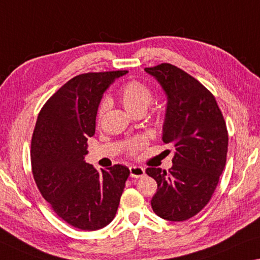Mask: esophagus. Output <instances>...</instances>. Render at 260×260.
I'll return each mask as SVG.
<instances>
[{"label":"esophagus","instance_id":"esophagus-1","mask_svg":"<svg viewBox=\"0 0 260 260\" xmlns=\"http://www.w3.org/2000/svg\"><path fill=\"white\" fill-rule=\"evenodd\" d=\"M130 177L131 178H142L145 174V169L142 166H130Z\"/></svg>","mask_w":260,"mask_h":260}]
</instances>
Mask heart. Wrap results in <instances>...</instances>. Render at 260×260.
Segmentation results:
<instances>
[{
	"label": "heart",
	"mask_w": 260,
	"mask_h": 260,
	"mask_svg": "<svg viewBox=\"0 0 260 260\" xmlns=\"http://www.w3.org/2000/svg\"><path fill=\"white\" fill-rule=\"evenodd\" d=\"M152 90L145 83L141 81H130L125 83L119 90V100H121L124 109L130 115L137 113H145L147 107L152 102ZM109 107V100L105 98L100 103L98 110V117L101 118ZM146 145V141L143 137H137L127 144L126 150L130 154H135L138 150Z\"/></svg>",
	"instance_id": "b5f03b06"
}]
</instances>
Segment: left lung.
<instances>
[{
  "instance_id": "left-lung-1",
  "label": "left lung",
  "mask_w": 260,
  "mask_h": 260,
  "mask_svg": "<svg viewBox=\"0 0 260 260\" xmlns=\"http://www.w3.org/2000/svg\"><path fill=\"white\" fill-rule=\"evenodd\" d=\"M167 98L162 142L174 146L169 172L149 167L158 189L151 206L167 221H186L201 211L224 170L228 131L213 94L197 79L171 63L145 69Z\"/></svg>"
}]
</instances>
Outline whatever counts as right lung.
<instances>
[{
  "mask_svg": "<svg viewBox=\"0 0 260 260\" xmlns=\"http://www.w3.org/2000/svg\"><path fill=\"white\" fill-rule=\"evenodd\" d=\"M126 73L77 75L52 95L36 122L31 141L35 181L58 216L78 229L99 230L113 221L130 174L126 166L99 172L85 160L103 93Z\"/></svg>",
  "mask_w": 260,
  "mask_h": 260,
  "instance_id": "right-lung-1",
  "label": "right lung"
}]
</instances>
